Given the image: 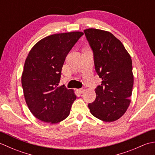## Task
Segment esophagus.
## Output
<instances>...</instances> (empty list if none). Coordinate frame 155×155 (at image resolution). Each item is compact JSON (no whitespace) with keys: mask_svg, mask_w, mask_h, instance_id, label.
<instances>
[{"mask_svg":"<svg viewBox=\"0 0 155 155\" xmlns=\"http://www.w3.org/2000/svg\"><path fill=\"white\" fill-rule=\"evenodd\" d=\"M78 91L80 93H83V92L84 91V88H79V89H78Z\"/></svg>","mask_w":155,"mask_h":155,"instance_id":"34e87169","label":"esophagus"}]
</instances>
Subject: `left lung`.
Wrapping results in <instances>:
<instances>
[{
    "instance_id": "1",
    "label": "left lung",
    "mask_w": 155,
    "mask_h": 155,
    "mask_svg": "<svg viewBox=\"0 0 155 155\" xmlns=\"http://www.w3.org/2000/svg\"><path fill=\"white\" fill-rule=\"evenodd\" d=\"M94 55V67L102 78L96 99L88 104L94 117L104 122L120 118L130 103L134 83L132 60L123 43L108 31H84Z\"/></svg>"
}]
</instances>
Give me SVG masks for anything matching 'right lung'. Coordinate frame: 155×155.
Segmentation results:
<instances>
[{"instance_id": "1", "label": "right lung", "mask_w": 155, "mask_h": 155, "mask_svg": "<svg viewBox=\"0 0 155 155\" xmlns=\"http://www.w3.org/2000/svg\"><path fill=\"white\" fill-rule=\"evenodd\" d=\"M82 32L52 35L39 41L29 52L21 78L29 110L38 119L56 124L70 114L77 97L73 90L57 87L65 58Z\"/></svg>"}]
</instances>
